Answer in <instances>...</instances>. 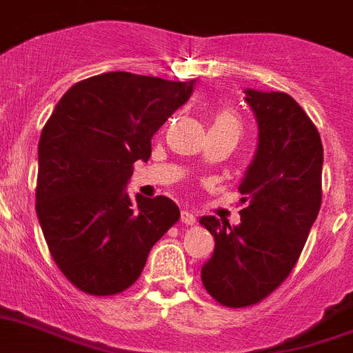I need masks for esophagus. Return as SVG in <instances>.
<instances>
[{
	"label": "esophagus",
	"mask_w": 353,
	"mask_h": 353,
	"mask_svg": "<svg viewBox=\"0 0 353 353\" xmlns=\"http://www.w3.org/2000/svg\"><path fill=\"white\" fill-rule=\"evenodd\" d=\"M180 221H182L183 225H194V223H196V216H194L191 210L183 209L182 214H180Z\"/></svg>",
	"instance_id": "34e87169"
}]
</instances>
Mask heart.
Listing matches in <instances>:
<instances>
[{
	"label": "heart",
	"instance_id": "heart-1",
	"mask_svg": "<svg viewBox=\"0 0 353 353\" xmlns=\"http://www.w3.org/2000/svg\"><path fill=\"white\" fill-rule=\"evenodd\" d=\"M212 126H225V128H230V130H234L236 134H239V119H237V116L232 110H221V112H218V116L214 117V125Z\"/></svg>",
	"mask_w": 353,
	"mask_h": 353
}]
</instances>
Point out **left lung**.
Listing matches in <instances>:
<instances>
[{
    "mask_svg": "<svg viewBox=\"0 0 353 353\" xmlns=\"http://www.w3.org/2000/svg\"><path fill=\"white\" fill-rule=\"evenodd\" d=\"M245 101L259 139L239 185L241 223L200 218L216 241L201 282L227 307L254 305L288 279L321 207L323 146L314 123L285 92L246 89Z\"/></svg>",
    "mask_w": 353,
    "mask_h": 353,
    "instance_id": "1",
    "label": "left lung"
}]
</instances>
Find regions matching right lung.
Returning a JSON list of instances; mask_svg holds the SVG:
<instances>
[{"instance_id": "1", "label": "right lung", "mask_w": 353, "mask_h": 353, "mask_svg": "<svg viewBox=\"0 0 353 353\" xmlns=\"http://www.w3.org/2000/svg\"><path fill=\"white\" fill-rule=\"evenodd\" d=\"M194 83L125 71L90 77L60 98L42 128L37 218L53 261L83 293L130 288L152 246L179 221L173 200L130 198L126 185Z\"/></svg>"}]
</instances>
